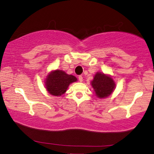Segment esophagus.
<instances>
[{
	"label": "esophagus",
	"instance_id": "obj_1",
	"mask_svg": "<svg viewBox=\"0 0 154 154\" xmlns=\"http://www.w3.org/2000/svg\"><path fill=\"white\" fill-rule=\"evenodd\" d=\"M79 80L80 82H82L83 81V78L82 75H79Z\"/></svg>",
	"mask_w": 154,
	"mask_h": 154
}]
</instances>
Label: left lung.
Returning a JSON list of instances; mask_svg holds the SVG:
<instances>
[{
  "instance_id": "obj_1",
  "label": "left lung",
  "mask_w": 154,
  "mask_h": 154,
  "mask_svg": "<svg viewBox=\"0 0 154 154\" xmlns=\"http://www.w3.org/2000/svg\"><path fill=\"white\" fill-rule=\"evenodd\" d=\"M91 85L96 95L100 99L108 97L113 92L116 86L111 77L101 72H97L95 75Z\"/></svg>"
}]
</instances>
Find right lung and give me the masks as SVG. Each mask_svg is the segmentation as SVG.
<instances>
[{
  "instance_id": "1",
  "label": "right lung",
  "mask_w": 154,
  "mask_h": 154,
  "mask_svg": "<svg viewBox=\"0 0 154 154\" xmlns=\"http://www.w3.org/2000/svg\"><path fill=\"white\" fill-rule=\"evenodd\" d=\"M77 79L72 75L67 74L61 70L57 69L51 72L46 79V88L51 95L60 96L66 92L68 86L75 82Z\"/></svg>"
}]
</instances>
